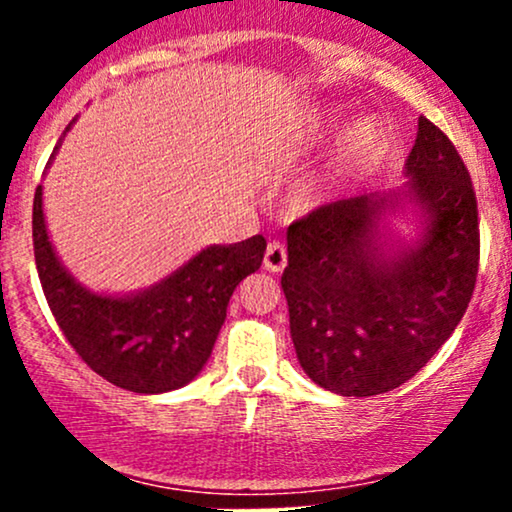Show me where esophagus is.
Wrapping results in <instances>:
<instances>
[{
  "instance_id": "esophagus-1",
  "label": "esophagus",
  "mask_w": 512,
  "mask_h": 512,
  "mask_svg": "<svg viewBox=\"0 0 512 512\" xmlns=\"http://www.w3.org/2000/svg\"><path fill=\"white\" fill-rule=\"evenodd\" d=\"M286 260H289L286 245L279 243V240H272V243L267 245V252H264V267H267L269 272H281V269L286 267Z\"/></svg>"
}]
</instances>
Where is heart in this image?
Listing matches in <instances>:
<instances>
[{
  "mask_svg": "<svg viewBox=\"0 0 512 512\" xmlns=\"http://www.w3.org/2000/svg\"><path fill=\"white\" fill-rule=\"evenodd\" d=\"M339 125V113L334 108H317L308 115L301 132L296 134V146L301 151L317 149L332 137ZM385 146V129L375 117L363 115L351 120L342 132L327 161L325 170L310 187L305 190V202H325V199L339 197L342 192L351 190L366 170L373 166Z\"/></svg>",
  "mask_w": 512,
  "mask_h": 512,
  "instance_id": "1",
  "label": "heart"
}]
</instances>
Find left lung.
I'll use <instances>...</instances> for the list:
<instances>
[{"label": "left lung", "instance_id": "left-lung-1", "mask_svg": "<svg viewBox=\"0 0 512 512\" xmlns=\"http://www.w3.org/2000/svg\"><path fill=\"white\" fill-rule=\"evenodd\" d=\"M407 190L322 204L286 233L291 339L317 385L344 397L407 383L460 325L479 272L472 178L443 129L419 117ZM402 198L427 211L422 243L382 252L377 216Z\"/></svg>", "mask_w": 512, "mask_h": 512}]
</instances>
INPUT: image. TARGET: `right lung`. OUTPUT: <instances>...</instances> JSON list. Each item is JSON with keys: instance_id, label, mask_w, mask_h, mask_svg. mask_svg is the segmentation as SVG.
I'll return each mask as SVG.
<instances>
[{"instance_id": "1", "label": "right lung", "mask_w": 512, "mask_h": 512, "mask_svg": "<svg viewBox=\"0 0 512 512\" xmlns=\"http://www.w3.org/2000/svg\"><path fill=\"white\" fill-rule=\"evenodd\" d=\"M72 125L74 120L67 129ZM264 250L262 236L214 245L154 289L125 298L98 296L76 284L57 260L45 228L43 187L35 190V267L52 315L81 361L129 392L156 395L195 378L211 356L233 291L260 269Z\"/></svg>"}]
</instances>
